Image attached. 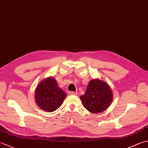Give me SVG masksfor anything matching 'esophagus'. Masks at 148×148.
I'll list each match as a JSON object with an SVG mask.
<instances>
[{
	"mask_svg": "<svg viewBox=\"0 0 148 148\" xmlns=\"http://www.w3.org/2000/svg\"><path fill=\"white\" fill-rule=\"evenodd\" d=\"M69 95H77V92H75L73 91H70V92H69Z\"/></svg>",
	"mask_w": 148,
	"mask_h": 148,
	"instance_id": "esophagus-1",
	"label": "esophagus"
}]
</instances>
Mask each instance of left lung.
Instances as JSON below:
<instances>
[{"label": "left lung", "instance_id": "obj_1", "mask_svg": "<svg viewBox=\"0 0 148 148\" xmlns=\"http://www.w3.org/2000/svg\"><path fill=\"white\" fill-rule=\"evenodd\" d=\"M83 106L91 113L102 112L108 108L112 101L111 88L108 84L99 79L90 82L85 93L81 95Z\"/></svg>", "mask_w": 148, "mask_h": 148}]
</instances>
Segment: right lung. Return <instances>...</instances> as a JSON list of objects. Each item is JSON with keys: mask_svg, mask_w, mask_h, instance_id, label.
Here are the masks:
<instances>
[{"mask_svg": "<svg viewBox=\"0 0 148 148\" xmlns=\"http://www.w3.org/2000/svg\"><path fill=\"white\" fill-rule=\"evenodd\" d=\"M66 96L58 86L53 77H48L37 85L35 91L36 103L40 108L49 112L59 108Z\"/></svg>", "mask_w": 148, "mask_h": 148, "instance_id": "add662e5", "label": "right lung"}]
</instances>
